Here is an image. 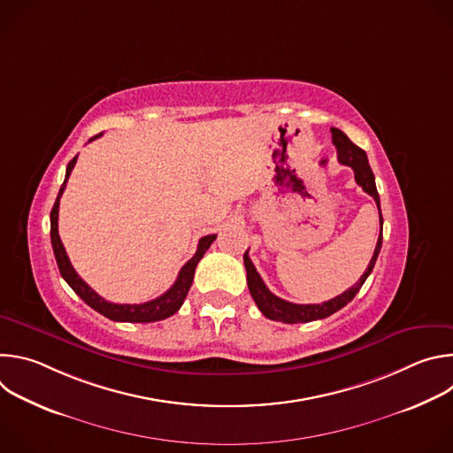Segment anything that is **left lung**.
Listing matches in <instances>:
<instances>
[{
	"label": "left lung",
	"mask_w": 453,
	"mask_h": 453,
	"mask_svg": "<svg viewBox=\"0 0 453 453\" xmlns=\"http://www.w3.org/2000/svg\"><path fill=\"white\" fill-rule=\"evenodd\" d=\"M330 131H332V142L337 147L339 163L353 168L357 184L374 199V203L378 206V213H380V226H383V219H381V211H380V196H378V189H376V184H374V173L369 166L365 152L360 147H357L341 131V128L332 127ZM380 249H381V229H380V236H378V242H376V247H374V254L371 257V262H369L365 273L360 276L358 283H355L349 290L342 292L341 296H337L330 301L320 303V304H296V303H288V301L274 296L267 288V285L264 283L262 276L257 274L256 267L252 265L250 257L247 254L249 250H245V254H243V264H245V271H247V287H249V292H250L256 306L260 308V311L267 319L287 322V325H297V322H310V320H317V319H325V317H330L332 313L339 311L341 308H344L357 296V292L365 283L367 276L372 273V267L376 264Z\"/></svg>",
	"instance_id": "obj_1"
}]
</instances>
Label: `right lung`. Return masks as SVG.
Segmentation results:
<instances>
[{
	"label": "right lung",
	"instance_id": "1",
	"mask_svg": "<svg viewBox=\"0 0 453 453\" xmlns=\"http://www.w3.org/2000/svg\"><path fill=\"white\" fill-rule=\"evenodd\" d=\"M102 134L91 138L89 142L100 138ZM77 163V156L68 163L66 168V177H64V182L58 189V196L55 199V204L51 208L50 213V234H51V247H53V254L55 260L60 271V276L66 280V283L73 288V292L86 303L89 304L93 310H96L98 313H102L104 317L111 319V320H119V322H156V320H163L170 315H173L184 303L186 294L191 287L193 281V274H196V267L201 262V257L206 254V250L210 249V245L215 242L217 234H208L203 236L199 240V247L197 252L193 254L191 260H188L184 264V267L179 271V276L175 280V283L159 297L149 301V303H142V304H118V303H109L105 301L102 296H98L72 267L70 257L66 254V249H64L60 236H58V203H60V196L64 188H66V182L70 179V173L73 170Z\"/></svg>",
	"mask_w": 453,
	"mask_h": 453
}]
</instances>
